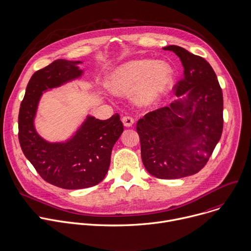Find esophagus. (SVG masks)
Returning <instances> with one entry per match:
<instances>
[{"instance_id":"esophagus-1","label":"esophagus","mask_w":251,"mask_h":251,"mask_svg":"<svg viewBox=\"0 0 251 251\" xmlns=\"http://www.w3.org/2000/svg\"><path fill=\"white\" fill-rule=\"evenodd\" d=\"M122 122H123L124 126H126V127L131 126L134 124V120H133L131 117H129V116H126V117H124V118L122 119Z\"/></svg>"}]
</instances>
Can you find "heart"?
Segmentation results:
<instances>
[{
	"mask_svg": "<svg viewBox=\"0 0 251 251\" xmlns=\"http://www.w3.org/2000/svg\"><path fill=\"white\" fill-rule=\"evenodd\" d=\"M173 80V70L164 61L139 59L129 61L112 72L108 88L117 95H129L140 107L152 106L167 92Z\"/></svg>",
	"mask_w": 251,
	"mask_h": 251,
	"instance_id": "obj_1",
	"label": "heart"
}]
</instances>
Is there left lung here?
<instances>
[{"label":"left lung","instance_id":"left-lung-1","mask_svg":"<svg viewBox=\"0 0 251 251\" xmlns=\"http://www.w3.org/2000/svg\"><path fill=\"white\" fill-rule=\"evenodd\" d=\"M184 68L177 99L170 106L146 114L137 122L141 159L147 172L159 179L196 174L208 162L223 132V92L204 58L169 45Z\"/></svg>","mask_w":251,"mask_h":251}]
</instances>
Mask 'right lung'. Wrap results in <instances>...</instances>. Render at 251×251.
Returning a JSON list of instances; mask_svg holds the SVG:
<instances>
[{
    "label": "right lung",
    "mask_w": 251,
    "mask_h": 251,
    "mask_svg": "<svg viewBox=\"0 0 251 251\" xmlns=\"http://www.w3.org/2000/svg\"><path fill=\"white\" fill-rule=\"evenodd\" d=\"M82 63L57 59L36 71L26 86L19 114V140L25 156L46 182L68 190L93 187L105 179L112 149L124 131L120 116L115 114L105 121L87 115L61 141H48L37 132L34 121L43 93L80 79Z\"/></svg>",
    "instance_id": "1"
}]
</instances>
